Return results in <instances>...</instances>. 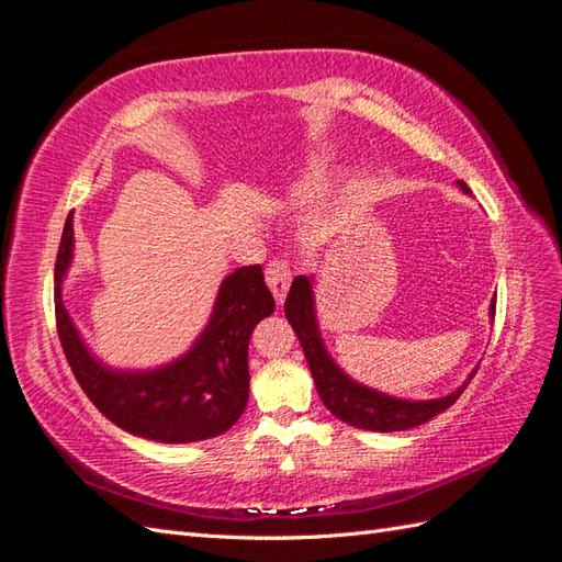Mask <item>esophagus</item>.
Returning <instances> with one entry per match:
<instances>
[{
  "mask_svg": "<svg viewBox=\"0 0 562 562\" xmlns=\"http://www.w3.org/2000/svg\"><path fill=\"white\" fill-rule=\"evenodd\" d=\"M293 279L291 261L289 259H271L267 265V283L279 303L285 301V293H289V285Z\"/></svg>",
  "mask_w": 562,
  "mask_h": 562,
  "instance_id": "esophagus-1",
  "label": "esophagus"
}]
</instances>
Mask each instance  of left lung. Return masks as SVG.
<instances>
[{
  "instance_id": "1",
  "label": "left lung",
  "mask_w": 562,
  "mask_h": 562,
  "mask_svg": "<svg viewBox=\"0 0 562 562\" xmlns=\"http://www.w3.org/2000/svg\"><path fill=\"white\" fill-rule=\"evenodd\" d=\"M461 187L465 189L463 181ZM490 311L495 315V303L490 305ZM285 319H289L297 335V341H301L307 366H311L315 387L319 397H323L325 407L331 415L347 422L351 427L369 431H405L425 425L431 417H437L439 412L449 409L456 400L463 395L468 381L475 375L473 371L471 378H468L456 393L439 400H422V403L387 397L383 393H375L369 391V387L353 383L351 378L341 373L327 357L315 325L313 285L305 277H297L291 285L289 297H285Z\"/></svg>"
}]
</instances>
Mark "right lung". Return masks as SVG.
I'll return each mask as SVG.
<instances>
[{
  "instance_id": "add662e5",
  "label": "right lung",
  "mask_w": 562,
  "mask_h": 562,
  "mask_svg": "<svg viewBox=\"0 0 562 562\" xmlns=\"http://www.w3.org/2000/svg\"><path fill=\"white\" fill-rule=\"evenodd\" d=\"M72 213L55 259V325L79 387L113 425L135 437L189 443L231 429L249 397V335L277 307L259 265L233 271L221 285L201 339L179 361L147 373L109 371L79 339L60 295L72 259Z\"/></svg>"
}]
</instances>
